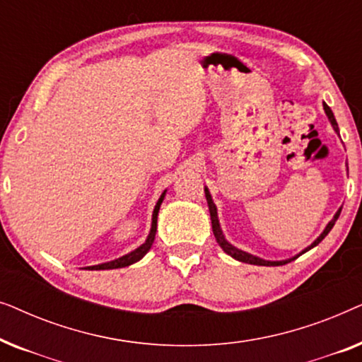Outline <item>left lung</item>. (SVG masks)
I'll return each instance as SVG.
<instances>
[{"instance_id": "1", "label": "left lung", "mask_w": 362, "mask_h": 362, "mask_svg": "<svg viewBox=\"0 0 362 362\" xmlns=\"http://www.w3.org/2000/svg\"><path fill=\"white\" fill-rule=\"evenodd\" d=\"M323 108H325V113H326V117H328V120H329V123H331V127H333V130H334V132L338 133V135H339V127H338V122H336V118H334V113L331 112V108H329L328 105H326L325 102H323ZM346 170H348V163H346ZM204 192H206L207 206H209V212H211L212 232H214V237H216L217 244H219V245H221V249L224 250L227 255H230L232 259H235V260H239V262H245V264H250V265L275 267V265H285V264H288V262H291V260L298 259V257H300L301 254H305V252H308L310 249H313V247L318 245L320 242L323 240L326 235H328V232H329L331 229H333L334 222L338 221V217H339V214H341V209H343V207H339V209L336 211V214L333 216V219H331V221L328 222V224H326V227H325V229H323V232H321V234H320L318 237H316V239L313 240V244L308 245V247H306V249L301 250L300 254H296V255L290 257V259H285V260H265V259H260V257H257V255H252V254H249V252H245V250H240V249H237V247L232 245L230 242L226 239L224 232H222V229H221L219 216H217V207H216V204H214V201H212V196H211L209 189H207V186H204Z\"/></svg>"}]
</instances>
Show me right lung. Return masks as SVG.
<instances>
[{
	"mask_svg": "<svg viewBox=\"0 0 362 362\" xmlns=\"http://www.w3.org/2000/svg\"><path fill=\"white\" fill-rule=\"evenodd\" d=\"M166 196V189L161 192L160 199H158L155 209H153V216H151V229H150V234H148L146 240L143 242L140 247H136L135 250L128 252L127 255H122L118 257L115 260H110V262H105V264H98V265H90V267H86L88 270H112V269H123V267H128L132 264H135V262L141 260L143 257L146 255V252L151 249L153 242H155V235H156V221H158V212H160V206L163 199H165Z\"/></svg>",
	"mask_w": 362,
	"mask_h": 362,
	"instance_id": "add662e5",
	"label": "right lung"
}]
</instances>
